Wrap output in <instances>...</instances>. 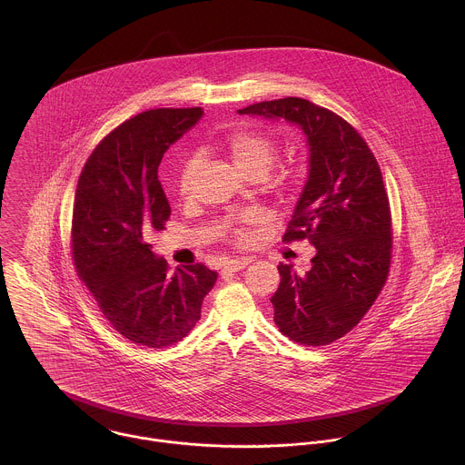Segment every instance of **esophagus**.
I'll use <instances>...</instances> for the list:
<instances>
[{"instance_id":"1","label":"esophagus","mask_w":465,"mask_h":465,"mask_svg":"<svg viewBox=\"0 0 465 465\" xmlns=\"http://www.w3.org/2000/svg\"><path fill=\"white\" fill-rule=\"evenodd\" d=\"M249 263H251V260H249V258H236V260H229V262L223 265V270H229V272H240L242 268H245Z\"/></svg>"}]
</instances>
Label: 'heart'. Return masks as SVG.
Returning a JSON list of instances; mask_svg holds the SVG:
<instances>
[{
    "label": "heart",
    "mask_w": 465,
    "mask_h": 465,
    "mask_svg": "<svg viewBox=\"0 0 465 465\" xmlns=\"http://www.w3.org/2000/svg\"><path fill=\"white\" fill-rule=\"evenodd\" d=\"M222 148L232 159L234 166L249 179L266 177L277 157L275 141L268 134L252 127H238L232 133L227 134L222 141ZM197 172L199 157L192 155L184 163L179 175V192L183 197L192 195ZM234 234L238 238H245V232L242 229H236Z\"/></svg>",
    "instance_id": "1"
}]
</instances>
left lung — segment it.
Here are the masks:
<instances>
[{
	"label": "left lung",
	"mask_w": 465,
	"mask_h": 465,
	"mask_svg": "<svg viewBox=\"0 0 465 465\" xmlns=\"http://www.w3.org/2000/svg\"><path fill=\"white\" fill-rule=\"evenodd\" d=\"M238 114L286 120L306 135L308 181L282 240L306 238L317 254L302 275L277 266L281 282L270 302L290 340L328 345L363 319L389 275L392 223L381 170L360 134L310 100L260 102Z\"/></svg>",
	"instance_id": "obj_1"
}]
</instances>
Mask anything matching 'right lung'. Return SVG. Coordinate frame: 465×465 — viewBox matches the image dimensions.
<instances>
[{"instance_id":"right-lung-1","label":"right lung","mask_w":465,"mask_h":465,"mask_svg":"<svg viewBox=\"0 0 465 465\" xmlns=\"http://www.w3.org/2000/svg\"><path fill=\"white\" fill-rule=\"evenodd\" d=\"M203 111L153 109L122 124L93 150L74 193L71 249L80 279L111 326L144 347H166L195 328L216 272H168L146 236L163 231L172 209L159 183L164 152Z\"/></svg>"}]
</instances>
